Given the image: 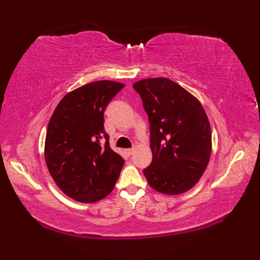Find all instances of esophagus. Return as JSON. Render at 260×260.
<instances>
[{"label":"esophagus","instance_id":"34e87169","mask_svg":"<svg viewBox=\"0 0 260 260\" xmlns=\"http://www.w3.org/2000/svg\"><path fill=\"white\" fill-rule=\"evenodd\" d=\"M134 151H135V148H134V147H132V148H127V150H126V154H127V155H128V156H131L132 154L134 153Z\"/></svg>","mask_w":260,"mask_h":260}]
</instances>
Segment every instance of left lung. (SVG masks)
<instances>
[{
    "mask_svg": "<svg viewBox=\"0 0 260 260\" xmlns=\"http://www.w3.org/2000/svg\"><path fill=\"white\" fill-rule=\"evenodd\" d=\"M150 121L152 163L143 170L154 190L181 194L200 180L211 154V129L202 105L168 78L135 82Z\"/></svg>",
    "mask_w": 260,
    "mask_h": 260,
    "instance_id": "obj_1",
    "label": "left lung"
}]
</instances>
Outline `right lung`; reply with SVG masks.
I'll return each instance as SVG.
<instances>
[{"label": "right lung", "instance_id": "add662e5", "mask_svg": "<svg viewBox=\"0 0 260 260\" xmlns=\"http://www.w3.org/2000/svg\"><path fill=\"white\" fill-rule=\"evenodd\" d=\"M124 87L101 80L77 88L60 101L49 121L45 144L48 170L61 191L77 201L101 200L119 178L125 161L109 146L104 113Z\"/></svg>", "mask_w": 260, "mask_h": 260}]
</instances>
